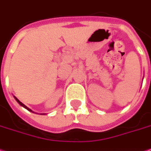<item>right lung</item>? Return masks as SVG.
Masks as SVG:
<instances>
[{"label":"right lung","mask_w":151,"mask_h":151,"mask_svg":"<svg viewBox=\"0 0 151 151\" xmlns=\"http://www.w3.org/2000/svg\"><path fill=\"white\" fill-rule=\"evenodd\" d=\"M14 98H15V100H16V101H17L18 102V103H19V105H20V106H22V107H24V108H25V109H26L27 111H31V112H33V111H31V109H30V108H28V107H27V106H25V105H24V104H23L22 102L20 101H19V100L17 99V97L14 96ZM40 115H45V114H40Z\"/></svg>","instance_id":"right-lung-1"}]
</instances>
